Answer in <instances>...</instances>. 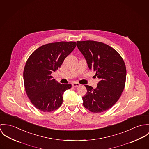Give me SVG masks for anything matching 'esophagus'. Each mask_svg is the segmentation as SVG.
I'll return each mask as SVG.
<instances>
[{"instance_id": "34e87169", "label": "esophagus", "mask_w": 149, "mask_h": 149, "mask_svg": "<svg viewBox=\"0 0 149 149\" xmlns=\"http://www.w3.org/2000/svg\"><path fill=\"white\" fill-rule=\"evenodd\" d=\"M80 84L79 83H72V87H79V86H80Z\"/></svg>"}]
</instances>
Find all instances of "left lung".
I'll use <instances>...</instances> for the list:
<instances>
[{"instance_id":"1","label":"left lung","mask_w":149,"mask_h":149,"mask_svg":"<svg viewBox=\"0 0 149 149\" xmlns=\"http://www.w3.org/2000/svg\"><path fill=\"white\" fill-rule=\"evenodd\" d=\"M77 47L88 67L96 72L99 82L95 88L85 85L87 93L82 98L84 107L93 113L103 112L116 104L125 88L126 68L115 49L103 43L78 41Z\"/></svg>"}]
</instances>
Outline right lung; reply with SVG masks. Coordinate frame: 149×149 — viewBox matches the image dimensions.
<instances>
[{"mask_svg":"<svg viewBox=\"0 0 149 149\" xmlns=\"http://www.w3.org/2000/svg\"><path fill=\"white\" fill-rule=\"evenodd\" d=\"M76 46L75 42L48 43L35 50L27 59L23 71L25 90L38 110L51 112L62 104L64 92L71 84H61L51 74L61 67Z\"/></svg>","mask_w":149,"mask_h":149,"instance_id":"obj_1","label":"right lung"}]
</instances>
